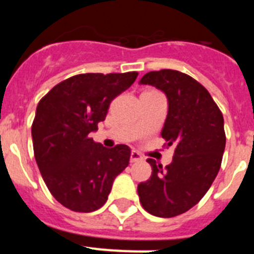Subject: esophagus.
<instances>
[{
	"mask_svg": "<svg viewBox=\"0 0 254 254\" xmlns=\"http://www.w3.org/2000/svg\"><path fill=\"white\" fill-rule=\"evenodd\" d=\"M142 155L140 154V152H137V151H132L131 152V163H136V161H141L142 160Z\"/></svg>",
	"mask_w": 254,
	"mask_h": 254,
	"instance_id": "1",
	"label": "esophagus"
}]
</instances>
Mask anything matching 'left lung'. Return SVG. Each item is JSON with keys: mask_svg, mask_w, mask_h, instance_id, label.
I'll return each instance as SVG.
<instances>
[{"mask_svg": "<svg viewBox=\"0 0 254 254\" xmlns=\"http://www.w3.org/2000/svg\"><path fill=\"white\" fill-rule=\"evenodd\" d=\"M140 84L151 85L167 95L168 116L161 137L176 150L164 169L147 159L151 177L138 185L137 193L149 214L177 216L198 203L216 178L225 150L224 117L202 85L176 69L147 72Z\"/></svg>", "mask_w": 254, "mask_h": 254, "instance_id": "obj_1", "label": "left lung"}]
</instances>
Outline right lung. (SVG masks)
<instances>
[{
    "mask_svg": "<svg viewBox=\"0 0 254 254\" xmlns=\"http://www.w3.org/2000/svg\"><path fill=\"white\" fill-rule=\"evenodd\" d=\"M137 72L81 73L56 85L38 103L31 137L40 174L52 196L76 212H93L127 168L131 149H112L89 136L105 120L112 100L134 82Z\"/></svg>",
    "mask_w": 254,
    "mask_h": 254,
    "instance_id": "1",
    "label": "right lung"
}]
</instances>
